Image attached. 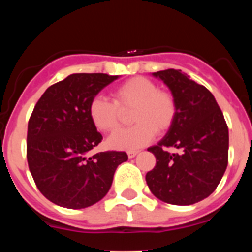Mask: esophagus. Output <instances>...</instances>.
I'll use <instances>...</instances> for the list:
<instances>
[{
  "label": "esophagus",
  "mask_w": 252,
  "mask_h": 252,
  "mask_svg": "<svg viewBox=\"0 0 252 252\" xmlns=\"http://www.w3.org/2000/svg\"><path fill=\"white\" fill-rule=\"evenodd\" d=\"M138 154L139 151H128V157L129 158H133V157H135Z\"/></svg>",
  "instance_id": "obj_1"
}]
</instances>
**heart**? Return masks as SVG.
I'll list each match as a JSON object with an SVG mask.
<instances>
[{
	"instance_id": "heart-1",
	"label": "heart",
	"mask_w": 252,
	"mask_h": 252,
	"mask_svg": "<svg viewBox=\"0 0 252 252\" xmlns=\"http://www.w3.org/2000/svg\"><path fill=\"white\" fill-rule=\"evenodd\" d=\"M113 102L102 96H95L88 107L89 118L97 130L112 133L122 123L123 112L130 114L134 126L122 129L108 139L116 150H135L145 146L155 134L163 135L171 130L177 118L178 106L174 96L161 90L150 79L134 77L112 91Z\"/></svg>"
}]
</instances>
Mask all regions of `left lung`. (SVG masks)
Instances as JSON below:
<instances>
[{
  "mask_svg": "<svg viewBox=\"0 0 252 252\" xmlns=\"http://www.w3.org/2000/svg\"><path fill=\"white\" fill-rule=\"evenodd\" d=\"M163 80L177 101V118L171 130L147 149L156 166L147 172L152 194L172 205L196 204L210 196L228 166L229 133L215 96L180 69L154 73ZM167 147L179 148L171 154Z\"/></svg>",
  "mask_w": 252,
  "mask_h": 252,
  "instance_id": "8db88e82",
  "label": "left lung"
}]
</instances>
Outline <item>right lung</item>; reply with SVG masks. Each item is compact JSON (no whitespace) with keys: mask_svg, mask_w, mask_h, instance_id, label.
<instances>
[{"mask_svg":"<svg viewBox=\"0 0 252 252\" xmlns=\"http://www.w3.org/2000/svg\"><path fill=\"white\" fill-rule=\"evenodd\" d=\"M118 75L78 73L53 84L35 105L28 123L27 158L37 189L53 204L85 208L110 190L123 151L89 156L102 135L89 118L90 101Z\"/></svg>","mask_w":252,"mask_h":252,"instance_id":"add662e5","label":"right lung"}]
</instances>
